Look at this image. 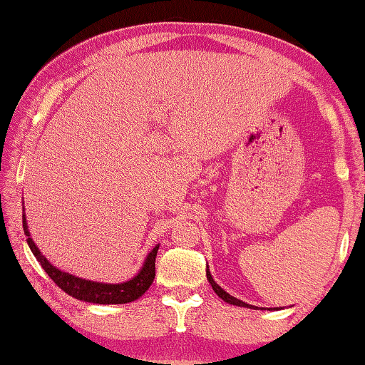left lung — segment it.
I'll list each match as a JSON object with an SVG mask.
<instances>
[{
	"label": "left lung",
	"mask_w": 365,
	"mask_h": 365,
	"mask_svg": "<svg viewBox=\"0 0 365 365\" xmlns=\"http://www.w3.org/2000/svg\"><path fill=\"white\" fill-rule=\"evenodd\" d=\"M206 276H207V281H209V284H211L212 286V291L217 294L219 297L222 299L224 302H227V304H232V306H237V307H247V309H257L256 306H249L247 302H242L241 299H237V297H234V296H231V294L229 292H226L224 291V289L219 286V284L214 281L212 279V276H211V271H209V269L206 267Z\"/></svg>",
	"instance_id": "1"
}]
</instances>
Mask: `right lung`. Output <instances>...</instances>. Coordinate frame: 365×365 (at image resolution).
I'll list each match as a JSON object with an SVG mask.
<instances>
[{
  "mask_svg": "<svg viewBox=\"0 0 365 365\" xmlns=\"http://www.w3.org/2000/svg\"><path fill=\"white\" fill-rule=\"evenodd\" d=\"M23 231L26 236V242L34 257L38 259V262L41 264L44 272L58 284V287H61L64 292L73 296L78 301L84 302H93V304H128L136 301L148 291L156 276V256L159 244H156L149 254L144 259L143 267L139 269L136 276L129 279V281L118 282V284H108V282H96L89 281V279L76 277L73 274L64 272L56 266H53L46 257L43 256L36 244L31 239L29 234L26 216L23 214Z\"/></svg>",
  "mask_w": 365,
  "mask_h": 365,
  "instance_id": "add662e5",
  "label": "right lung"
}]
</instances>
